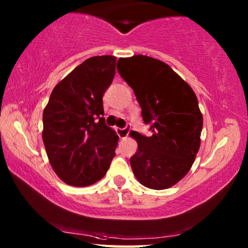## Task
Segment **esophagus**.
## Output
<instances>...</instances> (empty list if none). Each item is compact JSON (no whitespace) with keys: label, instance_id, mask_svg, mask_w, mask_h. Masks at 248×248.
I'll list each match as a JSON object with an SVG mask.
<instances>
[{"label":"esophagus","instance_id":"obj_1","mask_svg":"<svg viewBox=\"0 0 248 248\" xmlns=\"http://www.w3.org/2000/svg\"><path fill=\"white\" fill-rule=\"evenodd\" d=\"M117 134H118V137L120 138V139H125L128 137V134H129V132H130V125H127V127H124V128H117Z\"/></svg>","mask_w":248,"mask_h":248}]
</instances>
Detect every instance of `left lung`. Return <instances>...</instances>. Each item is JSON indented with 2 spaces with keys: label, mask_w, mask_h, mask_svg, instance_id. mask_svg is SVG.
<instances>
[{
  "label": "left lung",
  "mask_w": 248,
  "mask_h": 248,
  "mask_svg": "<svg viewBox=\"0 0 248 248\" xmlns=\"http://www.w3.org/2000/svg\"><path fill=\"white\" fill-rule=\"evenodd\" d=\"M119 75L132 88L151 137L130 132L138 151L130 164L142 186L165 190L191 169L201 146L202 115L194 91L166 62L134 55L119 58Z\"/></svg>",
  "instance_id": "1"
}]
</instances>
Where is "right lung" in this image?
Segmentation results:
<instances>
[{
    "instance_id": "right-lung-1",
    "label": "right lung",
    "mask_w": 248,
    "mask_h": 248,
    "mask_svg": "<svg viewBox=\"0 0 248 248\" xmlns=\"http://www.w3.org/2000/svg\"><path fill=\"white\" fill-rule=\"evenodd\" d=\"M116 73V57L93 56L56 84L43 111V143L58 178L88 186L106 174L118 136L105 124L103 95Z\"/></svg>"
}]
</instances>
